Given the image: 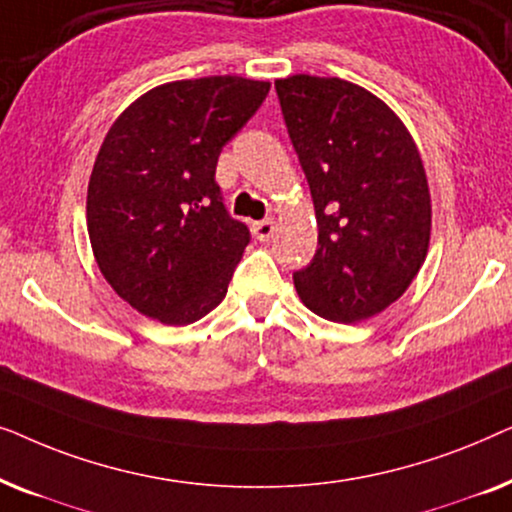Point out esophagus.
<instances>
[{"label":"esophagus","instance_id":"1","mask_svg":"<svg viewBox=\"0 0 512 512\" xmlns=\"http://www.w3.org/2000/svg\"><path fill=\"white\" fill-rule=\"evenodd\" d=\"M275 221L272 219H265V221H258V223H254V235H256V240H261V242H268L272 235H275Z\"/></svg>","mask_w":512,"mask_h":512}]
</instances>
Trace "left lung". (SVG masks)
<instances>
[{
    "mask_svg": "<svg viewBox=\"0 0 512 512\" xmlns=\"http://www.w3.org/2000/svg\"><path fill=\"white\" fill-rule=\"evenodd\" d=\"M275 88L319 228L317 254L293 286L319 317L359 324L401 298L424 265L422 156L396 111L356 83L293 74Z\"/></svg>",
    "mask_w": 512,
    "mask_h": 512,
    "instance_id": "obj_1",
    "label": "left lung"
}]
</instances>
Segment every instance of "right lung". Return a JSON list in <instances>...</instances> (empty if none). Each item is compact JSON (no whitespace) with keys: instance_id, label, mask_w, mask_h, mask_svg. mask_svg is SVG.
I'll list each match as a JSON object with an SVG mask.
<instances>
[{"instance_id":"add662e5","label":"right lung","mask_w":512,"mask_h":512,"mask_svg":"<svg viewBox=\"0 0 512 512\" xmlns=\"http://www.w3.org/2000/svg\"><path fill=\"white\" fill-rule=\"evenodd\" d=\"M268 90L237 74L163 83L104 137L88 181L90 247L107 284L144 317L186 326L226 298L249 230L226 214L216 160Z\"/></svg>"}]
</instances>
